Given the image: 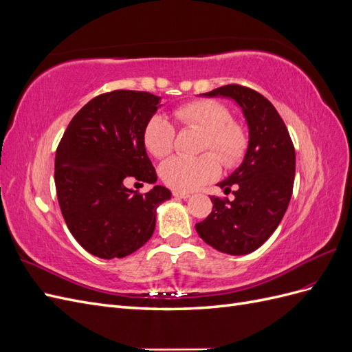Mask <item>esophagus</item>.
Masks as SVG:
<instances>
[{
	"label": "esophagus",
	"mask_w": 352,
	"mask_h": 352,
	"mask_svg": "<svg viewBox=\"0 0 352 352\" xmlns=\"http://www.w3.org/2000/svg\"><path fill=\"white\" fill-rule=\"evenodd\" d=\"M173 197L175 198H182V199H188L190 195L188 192H180V190H173Z\"/></svg>",
	"instance_id": "34e87169"
}]
</instances>
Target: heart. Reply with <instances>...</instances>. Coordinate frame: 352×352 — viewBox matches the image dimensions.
Returning a JSON list of instances; mask_svg holds the SVG:
<instances>
[{
	"label": "heart",
	"mask_w": 352,
	"mask_h": 352,
	"mask_svg": "<svg viewBox=\"0 0 352 352\" xmlns=\"http://www.w3.org/2000/svg\"><path fill=\"white\" fill-rule=\"evenodd\" d=\"M175 117L184 127L204 133L201 151L214 153L223 166H236L247 151L248 140L243 127L230 120L229 110L214 100H197L179 105ZM175 136L173 124L157 114L145 126L144 144L154 157L163 158L172 153ZM214 156L173 157L163 163L160 175L166 185L176 190H195L219 176L220 166Z\"/></svg>",
	"instance_id": "heart-1"
}]
</instances>
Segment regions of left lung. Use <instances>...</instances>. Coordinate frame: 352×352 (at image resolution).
<instances>
[{
	"instance_id": "obj_1",
	"label": "left lung",
	"mask_w": 352,
	"mask_h": 352,
	"mask_svg": "<svg viewBox=\"0 0 352 352\" xmlns=\"http://www.w3.org/2000/svg\"><path fill=\"white\" fill-rule=\"evenodd\" d=\"M202 95L235 101L247 120L250 141L242 164L217 184L225 192L235 189V199L211 197L212 211L195 229L217 251L245 255L272 236L289 206L295 177L294 144L278 110L257 91L226 85Z\"/></svg>"
}]
</instances>
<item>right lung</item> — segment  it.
Wrapping results in <instances>:
<instances>
[{"label": "right lung", "mask_w": 352, "mask_h": 352, "mask_svg": "<svg viewBox=\"0 0 352 352\" xmlns=\"http://www.w3.org/2000/svg\"><path fill=\"white\" fill-rule=\"evenodd\" d=\"M160 97L144 91H111L74 114L56 153L54 180L66 225L95 257L123 258L153 236L157 207L172 192L155 185L146 194L127 179L155 184L144 131Z\"/></svg>", "instance_id": "add662e5"}]
</instances>
